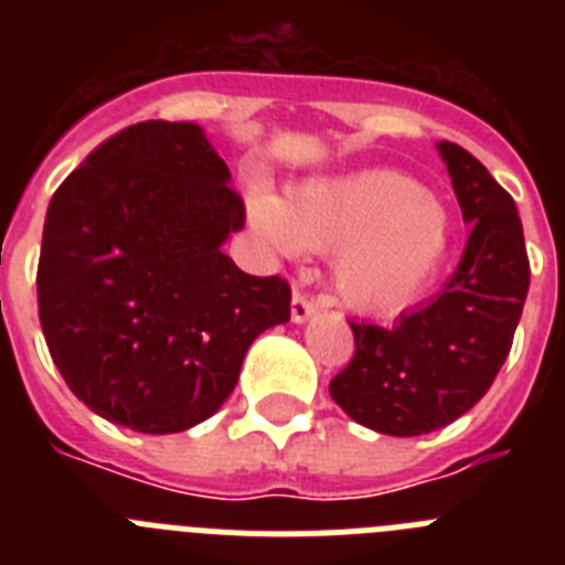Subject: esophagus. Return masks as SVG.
Wrapping results in <instances>:
<instances>
[{"label": "esophagus", "mask_w": 565, "mask_h": 565, "mask_svg": "<svg viewBox=\"0 0 565 565\" xmlns=\"http://www.w3.org/2000/svg\"><path fill=\"white\" fill-rule=\"evenodd\" d=\"M313 313H317V302H313V299H308L302 291H294V299H291L294 322H306V319H311Z\"/></svg>", "instance_id": "esophagus-1"}]
</instances>
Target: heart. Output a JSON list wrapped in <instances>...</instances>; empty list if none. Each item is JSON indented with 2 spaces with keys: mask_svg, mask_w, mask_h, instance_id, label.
Wrapping results in <instances>:
<instances>
[{
  "mask_svg": "<svg viewBox=\"0 0 565 565\" xmlns=\"http://www.w3.org/2000/svg\"><path fill=\"white\" fill-rule=\"evenodd\" d=\"M252 214L282 248L337 252V294L367 317H396L422 302L456 243L447 206L418 181L387 169L319 178L288 203L257 192Z\"/></svg>",
  "mask_w": 565,
  "mask_h": 565,
  "instance_id": "1",
  "label": "heart"
}]
</instances>
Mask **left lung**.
<instances>
[{
  "label": "left lung",
  "mask_w": 565,
  "mask_h": 565,
  "mask_svg": "<svg viewBox=\"0 0 565 565\" xmlns=\"http://www.w3.org/2000/svg\"><path fill=\"white\" fill-rule=\"evenodd\" d=\"M469 237L436 299L391 328L351 322L356 353L331 382L333 402L384 436H424L481 402L507 362L529 291L515 201L478 158L438 143Z\"/></svg>",
  "instance_id": "8db88e82"
}]
</instances>
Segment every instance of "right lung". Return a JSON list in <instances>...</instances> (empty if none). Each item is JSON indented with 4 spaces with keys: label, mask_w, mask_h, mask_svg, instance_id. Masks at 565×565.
Here are the masks:
<instances>
[{
    "label": "right lung",
    "mask_w": 565,
    "mask_h": 565,
    "mask_svg": "<svg viewBox=\"0 0 565 565\" xmlns=\"http://www.w3.org/2000/svg\"><path fill=\"white\" fill-rule=\"evenodd\" d=\"M198 124L141 121L56 189L39 254V322L67 387L135 433L206 422L248 344L291 319V286L239 271L223 243L246 223Z\"/></svg>",
    "instance_id": "1"
}]
</instances>
